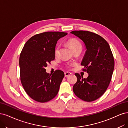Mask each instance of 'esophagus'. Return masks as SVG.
<instances>
[{
    "mask_svg": "<svg viewBox=\"0 0 128 128\" xmlns=\"http://www.w3.org/2000/svg\"><path fill=\"white\" fill-rule=\"evenodd\" d=\"M71 73H70V72H65V77H68V76H70L71 74Z\"/></svg>",
    "mask_w": 128,
    "mask_h": 128,
    "instance_id": "esophagus-1",
    "label": "esophagus"
}]
</instances>
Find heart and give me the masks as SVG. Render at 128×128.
<instances>
[{
	"instance_id": "heart-1",
	"label": "heart",
	"mask_w": 128,
	"mask_h": 128,
	"mask_svg": "<svg viewBox=\"0 0 128 128\" xmlns=\"http://www.w3.org/2000/svg\"><path fill=\"white\" fill-rule=\"evenodd\" d=\"M67 44L71 47L73 50H76V49L79 47H82L81 44L80 42L78 39L74 38H70L66 42ZM60 46L59 44H57L56 46V47L55 48V51H54V54L55 56H58L60 54ZM76 64L74 63H70L68 64V68H70L72 66H74Z\"/></svg>"
}]
</instances>
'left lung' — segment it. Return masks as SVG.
<instances>
[{"label": "left lung", "mask_w": 128, "mask_h": 128, "mask_svg": "<svg viewBox=\"0 0 128 128\" xmlns=\"http://www.w3.org/2000/svg\"><path fill=\"white\" fill-rule=\"evenodd\" d=\"M84 42L86 50L81 65L83 71L88 73L83 78L76 73L77 81L73 86L76 95L86 102L94 101L101 97L110 84L114 68V60L110 45L95 33L88 31H73Z\"/></svg>", "instance_id": "left-lung-1"}]
</instances>
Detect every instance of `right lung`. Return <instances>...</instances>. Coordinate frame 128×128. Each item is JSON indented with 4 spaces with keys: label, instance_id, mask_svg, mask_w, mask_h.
I'll list each match as a JSON object with an SVG mask.
<instances>
[{
    "label": "right lung",
    "instance_id": "1",
    "mask_svg": "<svg viewBox=\"0 0 128 128\" xmlns=\"http://www.w3.org/2000/svg\"><path fill=\"white\" fill-rule=\"evenodd\" d=\"M67 34L58 31L36 34L27 41L20 54L21 84L26 94L36 102H49L58 92L64 72L57 70L52 75L46 73L45 68L55 59L57 40Z\"/></svg>",
    "mask_w": 128,
    "mask_h": 128
}]
</instances>
